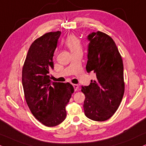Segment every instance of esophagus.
<instances>
[{"mask_svg": "<svg viewBox=\"0 0 146 146\" xmlns=\"http://www.w3.org/2000/svg\"><path fill=\"white\" fill-rule=\"evenodd\" d=\"M73 87H74V91H78L79 87H78V84H73Z\"/></svg>", "mask_w": 146, "mask_h": 146, "instance_id": "34e87169", "label": "esophagus"}]
</instances>
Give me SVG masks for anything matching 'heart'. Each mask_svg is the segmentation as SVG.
Masks as SVG:
<instances>
[{"instance_id":"1","label":"heart","mask_w":146,"mask_h":146,"mask_svg":"<svg viewBox=\"0 0 146 146\" xmlns=\"http://www.w3.org/2000/svg\"><path fill=\"white\" fill-rule=\"evenodd\" d=\"M65 44L70 50L72 53L82 51V44L80 40L74 35H70L65 40Z\"/></svg>"}]
</instances>
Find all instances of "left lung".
Returning <instances> with one entry per match:
<instances>
[{"instance_id": "8db88e82", "label": "left lung", "mask_w": 146, "mask_h": 146, "mask_svg": "<svg viewBox=\"0 0 146 146\" xmlns=\"http://www.w3.org/2000/svg\"><path fill=\"white\" fill-rule=\"evenodd\" d=\"M88 73L95 74L96 80L82 86L85 95V116L95 121H105L119 107L125 92L123 63L114 41L102 32L87 36Z\"/></svg>"}]
</instances>
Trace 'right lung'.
<instances>
[{
    "label": "right lung",
    "instance_id": "obj_1",
    "mask_svg": "<svg viewBox=\"0 0 146 146\" xmlns=\"http://www.w3.org/2000/svg\"><path fill=\"white\" fill-rule=\"evenodd\" d=\"M61 32H48L32 42L22 70L25 99L32 114L46 127H55L66 117V106L74 92L69 82H53V57Z\"/></svg>",
    "mask_w": 146,
    "mask_h": 146
}]
</instances>
